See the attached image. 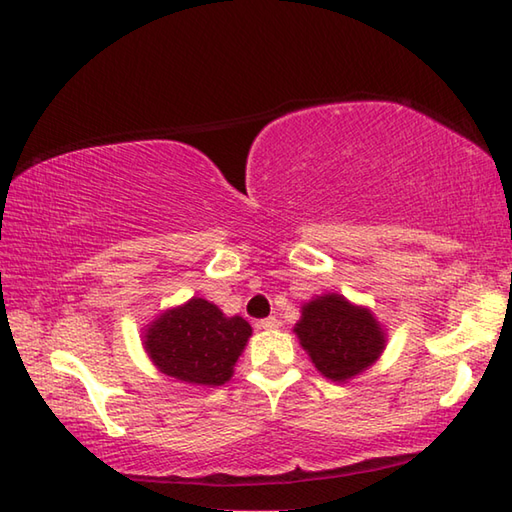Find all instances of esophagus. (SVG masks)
Instances as JSON below:
<instances>
[{"mask_svg": "<svg viewBox=\"0 0 512 512\" xmlns=\"http://www.w3.org/2000/svg\"><path fill=\"white\" fill-rule=\"evenodd\" d=\"M259 330H277L279 328V321L275 317H268V319H262L257 323Z\"/></svg>", "mask_w": 512, "mask_h": 512, "instance_id": "1", "label": "esophagus"}]
</instances>
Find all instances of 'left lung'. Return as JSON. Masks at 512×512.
Masks as SVG:
<instances>
[{
    "label": "left lung",
    "instance_id": "left-lung-1",
    "mask_svg": "<svg viewBox=\"0 0 512 512\" xmlns=\"http://www.w3.org/2000/svg\"><path fill=\"white\" fill-rule=\"evenodd\" d=\"M292 332L317 372L334 383L363 374L385 352L387 332L374 312L339 292H325L301 306Z\"/></svg>",
    "mask_w": 512,
    "mask_h": 512
}]
</instances>
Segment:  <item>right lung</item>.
<instances>
[{
  "instance_id": "obj_1",
  "label": "right lung",
  "mask_w": 512,
  "mask_h": 512,
  "mask_svg": "<svg viewBox=\"0 0 512 512\" xmlns=\"http://www.w3.org/2000/svg\"><path fill=\"white\" fill-rule=\"evenodd\" d=\"M250 334L246 319L226 317L215 303L191 297L145 325L143 347L160 374L187 385L220 387L231 380Z\"/></svg>"
}]
</instances>
